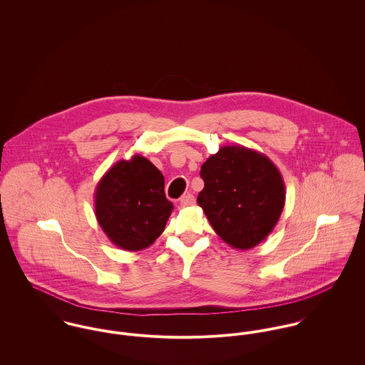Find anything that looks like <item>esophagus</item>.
Masks as SVG:
<instances>
[{
    "label": "esophagus",
    "instance_id": "34e87169",
    "mask_svg": "<svg viewBox=\"0 0 365 365\" xmlns=\"http://www.w3.org/2000/svg\"><path fill=\"white\" fill-rule=\"evenodd\" d=\"M194 202H195V198H194L192 194H185V195H182V197L180 198V205H181V207H190V205H192Z\"/></svg>",
    "mask_w": 365,
    "mask_h": 365
}]
</instances>
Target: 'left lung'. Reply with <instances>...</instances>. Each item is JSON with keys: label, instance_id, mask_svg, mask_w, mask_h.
<instances>
[{"label": "left lung", "instance_id": "8db88e82", "mask_svg": "<svg viewBox=\"0 0 365 365\" xmlns=\"http://www.w3.org/2000/svg\"><path fill=\"white\" fill-rule=\"evenodd\" d=\"M205 182L197 202L216 235L249 250L277 225L285 205V184L275 164L245 146H222L201 167Z\"/></svg>", "mask_w": 365, "mask_h": 365}]
</instances>
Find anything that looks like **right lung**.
<instances>
[{
	"label": "right lung",
	"mask_w": 365,
	"mask_h": 365,
	"mask_svg": "<svg viewBox=\"0 0 365 365\" xmlns=\"http://www.w3.org/2000/svg\"><path fill=\"white\" fill-rule=\"evenodd\" d=\"M97 220L108 239L128 252L155 243L173 212L164 194V177L146 157L115 163L97 184Z\"/></svg>",
	"instance_id": "right-lung-1"
}]
</instances>
